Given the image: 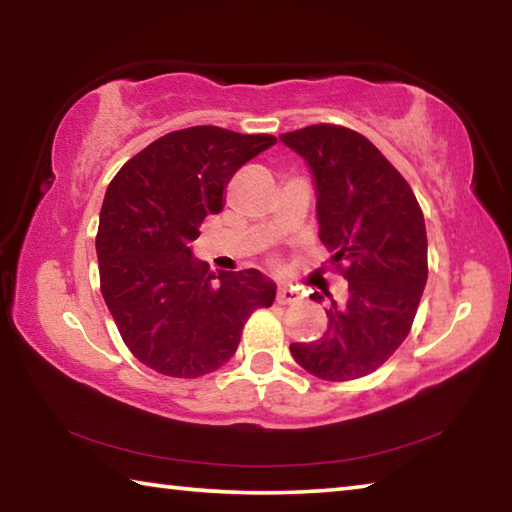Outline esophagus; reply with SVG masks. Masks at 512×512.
I'll return each mask as SVG.
<instances>
[{"label": "esophagus", "mask_w": 512, "mask_h": 512, "mask_svg": "<svg viewBox=\"0 0 512 512\" xmlns=\"http://www.w3.org/2000/svg\"><path fill=\"white\" fill-rule=\"evenodd\" d=\"M277 302L280 305H293V302H298V293L289 287H280L277 289Z\"/></svg>", "instance_id": "obj_1"}]
</instances>
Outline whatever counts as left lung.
Segmentation results:
<instances>
[{"label": "left lung", "instance_id": "8db88e82", "mask_svg": "<svg viewBox=\"0 0 512 512\" xmlns=\"http://www.w3.org/2000/svg\"><path fill=\"white\" fill-rule=\"evenodd\" d=\"M280 140L309 164L318 237L348 280L345 302L325 293V334L314 343H291V354L320 379L366 377L411 332L427 284L422 210L402 173L357 131L316 124ZM325 296L316 291L311 300Z\"/></svg>", "mask_w": 512, "mask_h": 512}]
</instances>
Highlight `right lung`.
Here are the masks:
<instances>
[{
    "label": "right lung",
    "mask_w": 512,
    "mask_h": 512,
    "mask_svg": "<svg viewBox=\"0 0 512 512\" xmlns=\"http://www.w3.org/2000/svg\"><path fill=\"white\" fill-rule=\"evenodd\" d=\"M275 144L219 126L173 131L128 160L101 205L97 257L103 300L137 361L194 379L237 352L255 309L271 307L275 282L255 268L210 273L192 241L223 210L237 169Z\"/></svg>",
    "instance_id": "add662e5"
}]
</instances>
